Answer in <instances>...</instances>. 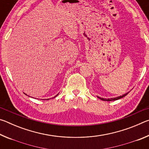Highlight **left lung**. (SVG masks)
<instances>
[{
	"mask_svg": "<svg viewBox=\"0 0 149 149\" xmlns=\"http://www.w3.org/2000/svg\"><path fill=\"white\" fill-rule=\"evenodd\" d=\"M128 93H129V92L128 93H125V94H124V95H122V96H119V97H116V98H111V99H104V98H101V97H97L98 98H99V99H100V100H104V101H112V100H118V99H122V98H123V97H124L125 96H126L127 95Z\"/></svg>",
	"mask_w": 149,
	"mask_h": 149,
	"instance_id": "8db88e82",
	"label": "left lung"
}]
</instances>
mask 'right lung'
Wrapping results in <instances>:
<instances>
[{
    "label": "right lung",
    "mask_w": 149,
    "mask_h": 149,
    "mask_svg": "<svg viewBox=\"0 0 149 149\" xmlns=\"http://www.w3.org/2000/svg\"><path fill=\"white\" fill-rule=\"evenodd\" d=\"M24 94H26V93H24ZM58 95H56L55 96V97H53V98H55V97H56ZM45 100H49V99H45Z\"/></svg>",
    "instance_id": "right-lung-1"
}]
</instances>
